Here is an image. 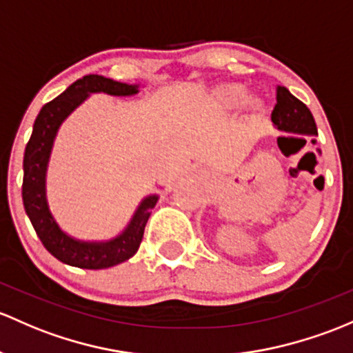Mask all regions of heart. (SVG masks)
Instances as JSON below:
<instances>
[{"instance_id":"b5f03b06","label":"heart","mask_w":353,"mask_h":353,"mask_svg":"<svg viewBox=\"0 0 353 353\" xmlns=\"http://www.w3.org/2000/svg\"><path fill=\"white\" fill-rule=\"evenodd\" d=\"M247 89L236 83L220 84L211 91L210 103L221 110H235L242 106L247 99ZM252 108L259 110V103H252Z\"/></svg>"}]
</instances>
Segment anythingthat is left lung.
Returning a JSON list of instances; mask_svg holds the SVG:
<instances>
[{"label": "left lung", "mask_w": 353, "mask_h": 353, "mask_svg": "<svg viewBox=\"0 0 353 353\" xmlns=\"http://www.w3.org/2000/svg\"><path fill=\"white\" fill-rule=\"evenodd\" d=\"M270 118H272V123L283 132L318 135L316 123H314L311 111L284 86H277V105L274 106Z\"/></svg>", "instance_id": "1"}]
</instances>
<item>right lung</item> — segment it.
Listing matches in <instances>:
<instances>
[{"label":"right lung","mask_w":353,"mask_h":353,"mask_svg":"<svg viewBox=\"0 0 353 353\" xmlns=\"http://www.w3.org/2000/svg\"><path fill=\"white\" fill-rule=\"evenodd\" d=\"M91 92H106L111 96H132L139 92V86L118 83L108 77L89 74L72 83L62 94L47 103L40 110L33 132L25 147L23 186L21 198L30 221L43 247L68 265L81 269H108L128 261L137 254L143 239L147 220L157 196H148L140 203L123 233L108 242H81L62 232L52 216L46 196V172L54 145V139L62 121L72 113Z\"/></svg>","instance_id":"add662e5"}]
</instances>
